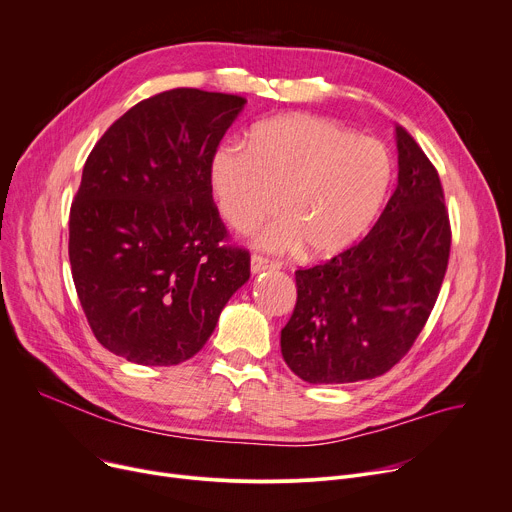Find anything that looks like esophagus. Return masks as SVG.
Wrapping results in <instances>:
<instances>
[{"label": "esophagus", "mask_w": 512, "mask_h": 512, "mask_svg": "<svg viewBox=\"0 0 512 512\" xmlns=\"http://www.w3.org/2000/svg\"><path fill=\"white\" fill-rule=\"evenodd\" d=\"M277 266H279L277 262L268 260V258H264V256H258V254H254V256H252V260H250V268H252V273H254V275H256V273H262V270L277 268Z\"/></svg>", "instance_id": "esophagus-1"}]
</instances>
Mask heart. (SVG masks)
I'll use <instances>...</instances> for the list:
<instances>
[{
  "instance_id": "heart-1",
  "label": "heart",
  "mask_w": 512,
  "mask_h": 512,
  "mask_svg": "<svg viewBox=\"0 0 512 512\" xmlns=\"http://www.w3.org/2000/svg\"><path fill=\"white\" fill-rule=\"evenodd\" d=\"M395 163L376 138L314 115H283L258 124L250 146L225 144L210 161L221 217L250 231L279 210L256 244L270 252L306 246L314 258L349 250L376 221L393 184Z\"/></svg>"
}]
</instances>
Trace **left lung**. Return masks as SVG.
<instances>
[{
  "mask_svg": "<svg viewBox=\"0 0 512 512\" xmlns=\"http://www.w3.org/2000/svg\"><path fill=\"white\" fill-rule=\"evenodd\" d=\"M399 184L362 242L295 270L297 302L281 330L285 364L310 384L382 376L415 343L436 304L450 223L436 167L397 126Z\"/></svg>",
  "mask_w": 512,
  "mask_h": 512,
  "instance_id": "obj_1",
  "label": "left lung"
}]
</instances>
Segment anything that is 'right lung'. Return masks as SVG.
I'll return each instance as SVG.
<instances>
[{
  "label": "right lung",
  "mask_w": 512,
  "mask_h": 512,
  "mask_svg": "<svg viewBox=\"0 0 512 512\" xmlns=\"http://www.w3.org/2000/svg\"><path fill=\"white\" fill-rule=\"evenodd\" d=\"M239 95L171 88L128 109L90 150L70 208L72 279L97 341L140 366H177L250 279L229 246L210 161Z\"/></svg>",
  "instance_id": "add662e5"
}]
</instances>
